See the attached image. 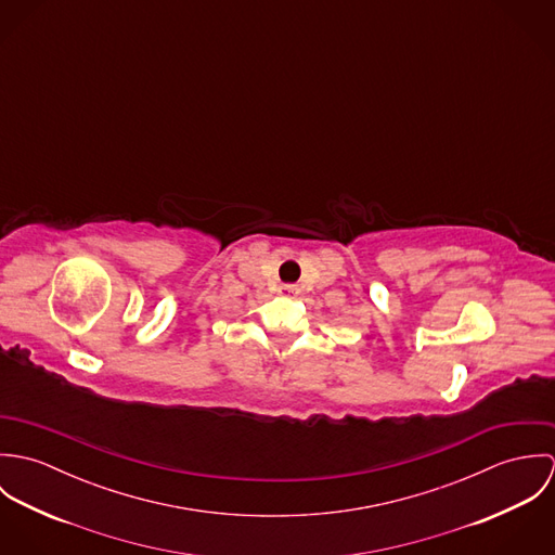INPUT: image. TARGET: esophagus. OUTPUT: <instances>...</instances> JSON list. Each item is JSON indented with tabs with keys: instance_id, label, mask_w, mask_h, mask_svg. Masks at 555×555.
I'll return each mask as SVG.
<instances>
[{
	"instance_id": "34e87169",
	"label": "esophagus",
	"mask_w": 555,
	"mask_h": 555,
	"mask_svg": "<svg viewBox=\"0 0 555 555\" xmlns=\"http://www.w3.org/2000/svg\"><path fill=\"white\" fill-rule=\"evenodd\" d=\"M280 293H282V295H288V297H295V295H299V288L293 286V284H284V286L280 288Z\"/></svg>"
}]
</instances>
